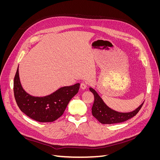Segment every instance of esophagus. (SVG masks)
<instances>
[{"instance_id": "obj_1", "label": "esophagus", "mask_w": 160, "mask_h": 160, "mask_svg": "<svg viewBox=\"0 0 160 160\" xmlns=\"http://www.w3.org/2000/svg\"><path fill=\"white\" fill-rule=\"evenodd\" d=\"M80 88L82 89H85L87 88V84L85 83H81L80 85Z\"/></svg>"}]
</instances>
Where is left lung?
<instances>
[{
  "label": "left lung",
  "mask_w": 160,
  "mask_h": 160,
  "mask_svg": "<svg viewBox=\"0 0 160 160\" xmlns=\"http://www.w3.org/2000/svg\"><path fill=\"white\" fill-rule=\"evenodd\" d=\"M89 90L94 95V103L91 109L92 115L103 124L122 123L132 118L138 113L144 103L143 101L138 108L130 112H119L108 107L93 88H89Z\"/></svg>",
  "instance_id": "left-lung-1"
}]
</instances>
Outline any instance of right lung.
<instances>
[{"instance_id": "add662e5", "label": "right lung", "mask_w": 160, "mask_h": 160, "mask_svg": "<svg viewBox=\"0 0 160 160\" xmlns=\"http://www.w3.org/2000/svg\"><path fill=\"white\" fill-rule=\"evenodd\" d=\"M79 85L61 87L48 95L33 96L23 89L18 67L14 79V95L19 109L28 117L38 122H52L64 113L70 100L78 93Z\"/></svg>"}]
</instances>
